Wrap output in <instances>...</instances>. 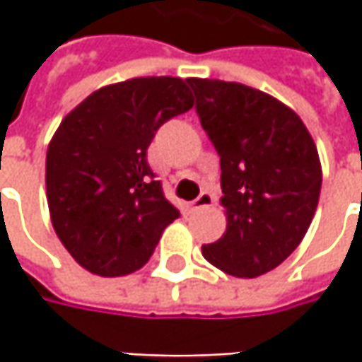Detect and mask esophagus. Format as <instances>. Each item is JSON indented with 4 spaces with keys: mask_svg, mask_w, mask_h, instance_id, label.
Here are the masks:
<instances>
[{
    "mask_svg": "<svg viewBox=\"0 0 362 362\" xmlns=\"http://www.w3.org/2000/svg\"><path fill=\"white\" fill-rule=\"evenodd\" d=\"M216 193L214 191H203L202 195L195 199V202H191V209H203V207H211L214 203H216Z\"/></svg>",
    "mask_w": 362,
    "mask_h": 362,
    "instance_id": "1",
    "label": "esophagus"
}]
</instances>
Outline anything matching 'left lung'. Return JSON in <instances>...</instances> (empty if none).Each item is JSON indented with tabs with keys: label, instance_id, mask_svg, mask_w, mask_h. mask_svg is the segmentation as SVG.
Returning <instances> with one entry per match:
<instances>
[{
	"label": "left lung",
	"instance_id": "8db88e82",
	"mask_svg": "<svg viewBox=\"0 0 362 362\" xmlns=\"http://www.w3.org/2000/svg\"><path fill=\"white\" fill-rule=\"evenodd\" d=\"M219 155L226 233L203 257L235 278L280 266L313 223L322 167L313 134L282 100L240 82L187 78Z\"/></svg>",
	"mask_w": 362,
	"mask_h": 362
}]
</instances>
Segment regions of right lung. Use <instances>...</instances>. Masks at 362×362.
Instances as JSON below:
<instances>
[{
	"label": "right lung",
	"mask_w": 362,
	"mask_h": 362,
	"mask_svg": "<svg viewBox=\"0 0 362 362\" xmlns=\"http://www.w3.org/2000/svg\"><path fill=\"white\" fill-rule=\"evenodd\" d=\"M191 106L185 80L139 76L94 90L62 119L46 153V197L56 235L84 270H141L179 217L146 148L165 120Z\"/></svg>",
	"instance_id": "obj_1"
}]
</instances>
